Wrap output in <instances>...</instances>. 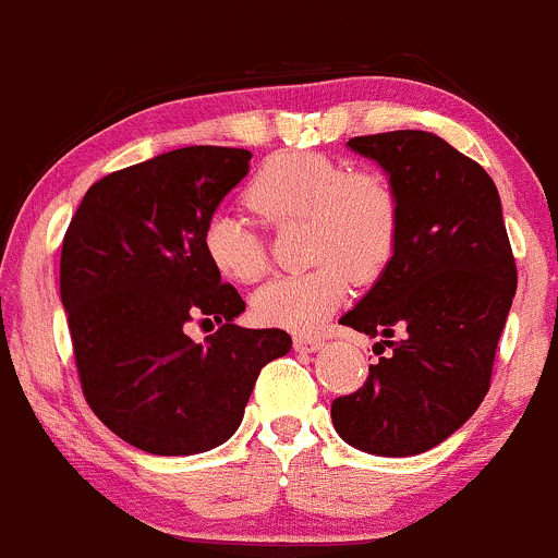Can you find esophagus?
<instances>
[{
    "label": "esophagus",
    "instance_id": "obj_1",
    "mask_svg": "<svg viewBox=\"0 0 558 558\" xmlns=\"http://www.w3.org/2000/svg\"><path fill=\"white\" fill-rule=\"evenodd\" d=\"M324 347V339L316 337V333H298L294 337V350L298 352H316Z\"/></svg>",
    "mask_w": 558,
    "mask_h": 558
}]
</instances>
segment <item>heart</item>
I'll list each match as a JSON object with an SVG mask.
<instances>
[{"mask_svg":"<svg viewBox=\"0 0 558 558\" xmlns=\"http://www.w3.org/2000/svg\"><path fill=\"white\" fill-rule=\"evenodd\" d=\"M245 203L277 229L303 221L305 255L316 264L253 294V316L266 326L313 331L344 303L352 277L378 279L395 258L402 208L378 169H347L324 150H281L247 182ZM201 247L216 274L240 284L258 281L268 268L264 240L238 214L208 216Z\"/></svg>","mask_w":558,"mask_h":558,"instance_id":"b5f03b06","label":"heart"}]
</instances>
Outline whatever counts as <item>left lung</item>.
<instances>
[{
	"mask_svg": "<svg viewBox=\"0 0 558 558\" xmlns=\"http://www.w3.org/2000/svg\"><path fill=\"white\" fill-rule=\"evenodd\" d=\"M389 172L402 208L391 264L339 324L381 337L357 391L331 402L337 434L381 457L434 449L490 389L517 264L499 190L481 163L423 130L350 137Z\"/></svg>",
	"mask_w": 558,
	"mask_h": 558,
	"instance_id": "8db88e82",
	"label": "left lung"
}]
</instances>
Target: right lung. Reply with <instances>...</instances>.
<instances>
[{
  "mask_svg": "<svg viewBox=\"0 0 558 558\" xmlns=\"http://www.w3.org/2000/svg\"><path fill=\"white\" fill-rule=\"evenodd\" d=\"M251 150L187 146L88 187L59 258V294L88 408L135 449L182 457L238 430L281 329H240L245 303L203 255L201 232L247 174ZM193 319L220 324L203 345Z\"/></svg>",
  "mask_w": 558,
  "mask_h": 558,
  "instance_id": "obj_1",
  "label": "right lung"
}]
</instances>
